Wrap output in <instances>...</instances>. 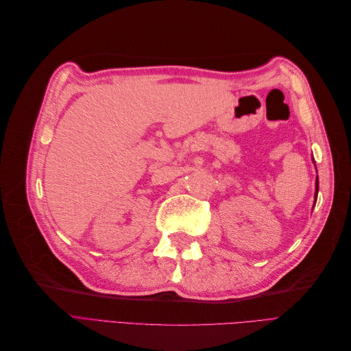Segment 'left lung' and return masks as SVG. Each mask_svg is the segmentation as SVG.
Instances as JSON below:
<instances>
[{"mask_svg": "<svg viewBox=\"0 0 351 351\" xmlns=\"http://www.w3.org/2000/svg\"><path fill=\"white\" fill-rule=\"evenodd\" d=\"M317 189H319V182L316 180V195L315 196H317Z\"/></svg>", "mask_w": 351, "mask_h": 351, "instance_id": "8db88e82", "label": "left lung"}]
</instances>
